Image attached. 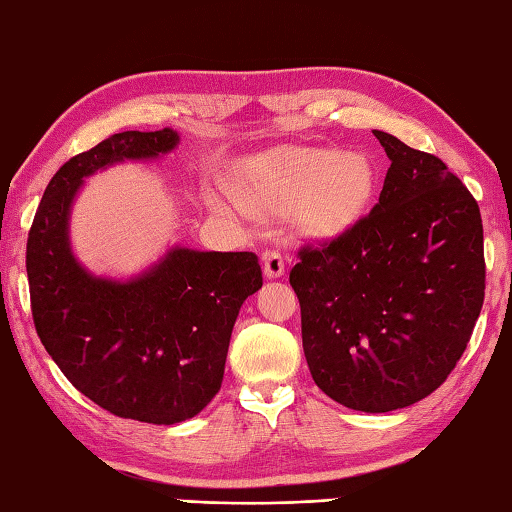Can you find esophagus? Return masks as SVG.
Instances as JSON below:
<instances>
[{"instance_id":"1","label":"esophagus","mask_w":512,"mask_h":512,"mask_svg":"<svg viewBox=\"0 0 512 512\" xmlns=\"http://www.w3.org/2000/svg\"><path fill=\"white\" fill-rule=\"evenodd\" d=\"M263 272L267 278H281L285 274V260L281 252L269 249V252L263 254Z\"/></svg>"}]
</instances>
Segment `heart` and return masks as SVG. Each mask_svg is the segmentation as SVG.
Masks as SVG:
<instances>
[{"label": "heart", "instance_id": "obj_1", "mask_svg": "<svg viewBox=\"0 0 512 512\" xmlns=\"http://www.w3.org/2000/svg\"><path fill=\"white\" fill-rule=\"evenodd\" d=\"M374 173L359 153L294 147L256 160L240 196L274 214L294 209L296 225L312 238H334L361 218L372 196ZM216 207L238 211L234 196L216 198Z\"/></svg>", "mask_w": 512, "mask_h": 512}]
</instances>
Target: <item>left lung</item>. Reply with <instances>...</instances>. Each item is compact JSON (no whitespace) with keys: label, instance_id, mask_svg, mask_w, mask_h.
<instances>
[{"label":"left lung","instance_id":"obj_1","mask_svg":"<svg viewBox=\"0 0 512 512\" xmlns=\"http://www.w3.org/2000/svg\"><path fill=\"white\" fill-rule=\"evenodd\" d=\"M390 158L379 202L289 272L303 350L327 397L361 412L426 399L464 354L486 289L477 200L437 156L374 131Z\"/></svg>","mask_w":512,"mask_h":512}]
</instances>
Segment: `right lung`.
I'll use <instances>...</instances> for the list:
<instances>
[{"label":"right lung","instance_id":"add662e5","mask_svg":"<svg viewBox=\"0 0 512 512\" xmlns=\"http://www.w3.org/2000/svg\"><path fill=\"white\" fill-rule=\"evenodd\" d=\"M173 129L122 131L60 167L37 207L26 274L37 336L77 390L115 417L187 421L223 383L231 330L263 287L252 252L173 245L131 278L95 276L71 247V209L84 178L124 160H158Z\"/></svg>","mask_w":512,"mask_h":512}]
</instances>
